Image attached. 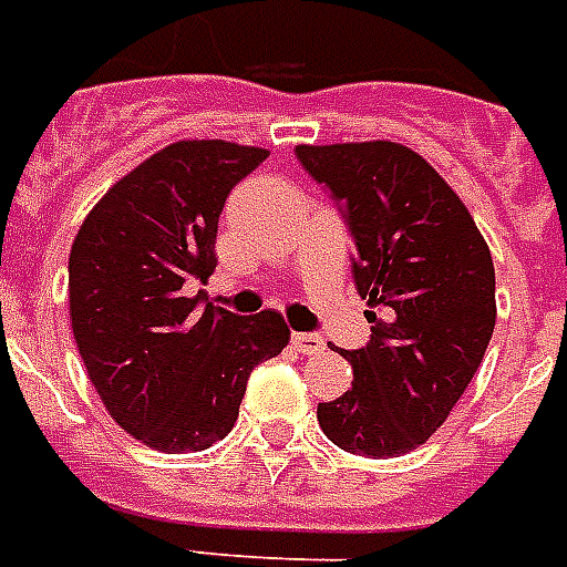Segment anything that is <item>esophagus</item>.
Returning <instances> with one entry per match:
<instances>
[{
  "label": "esophagus",
  "instance_id": "esophagus-1",
  "mask_svg": "<svg viewBox=\"0 0 567 567\" xmlns=\"http://www.w3.org/2000/svg\"><path fill=\"white\" fill-rule=\"evenodd\" d=\"M292 347L299 349L301 355H317L319 349L326 347V340L319 338V334H308V331H296L292 334Z\"/></svg>",
  "mask_w": 567,
  "mask_h": 567
}]
</instances>
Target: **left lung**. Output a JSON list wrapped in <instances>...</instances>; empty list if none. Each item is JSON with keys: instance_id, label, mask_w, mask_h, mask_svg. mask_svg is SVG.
I'll return each mask as SVG.
<instances>
[{"instance_id": "8db88e82", "label": "left lung", "mask_w": 567, "mask_h": 567, "mask_svg": "<svg viewBox=\"0 0 567 567\" xmlns=\"http://www.w3.org/2000/svg\"><path fill=\"white\" fill-rule=\"evenodd\" d=\"M326 185L355 245V289L370 343L343 352L352 389L319 403L334 445L400 457L427 442L475 377L496 326L487 241L454 187L391 140L296 146Z\"/></svg>"}]
</instances>
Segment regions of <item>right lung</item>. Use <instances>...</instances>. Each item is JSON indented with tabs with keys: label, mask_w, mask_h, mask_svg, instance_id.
<instances>
[{
	"label": "right lung",
	"mask_w": 567,
	"mask_h": 567,
	"mask_svg": "<svg viewBox=\"0 0 567 567\" xmlns=\"http://www.w3.org/2000/svg\"><path fill=\"white\" fill-rule=\"evenodd\" d=\"M266 155L227 140L169 143L97 199L71 245L80 359L110 419L148 449L224 440L250 370L289 343L275 310L236 317L185 292L190 278H212L224 203Z\"/></svg>",
	"instance_id": "1"
}]
</instances>
